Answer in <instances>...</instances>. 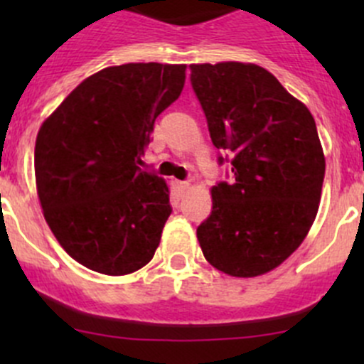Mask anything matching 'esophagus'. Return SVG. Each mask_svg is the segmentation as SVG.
I'll use <instances>...</instances> for the list:
<instances>
[{"mask_svg": "<svg viewBox=\"0 0 364 364\" xmlns=\"http://www.w3.org/2000/svg\"><path fill=\"white\" fill-rule=\"evenodd\" d=\"M178 186H179V190H188L190 188V183L188 181H179Z\"/></svg>", "mask_w": 364, "mask_h": 364, "instance_id": "obj_1", "label": "esophagus"}]
</instances>
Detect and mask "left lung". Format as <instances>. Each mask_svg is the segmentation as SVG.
Instances as JSON below:
<instances>
[{
    "label": "left lung",
    "instance_id": "8db88e82",
    "mask_svg": "<svg viewBox=\"0 0 364 364\" xmlns=\"http://www.w3.org/2000/svg\"><path fill=\"white\" fill-rule=\"evenodd\" d=\"M215 148L232 155L234 181L211 188L197 229L209 264L237 278L266 274L314 225L326 159L311 112L253 63L190 65ZM223 161V159H220Z\"/></svg>",
    "mask_w": 364,
    "mask_h": 364
}]
</instances>
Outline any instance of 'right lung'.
<instances>
[{
  "mask_svg": "<svg viewBox=\"0 0 364 364\" xmlns=\"http://www.w3.org/2000/svg\"><path fill=\"white\" fill-rule=\"evenodd\" d=\"M186 65L127 63L84 79L40 127L35 181L47 225L102 274L144 267L171 215L168 185L142 171L153 124L181 95Z\"/></svg>",
  "mask_w": 364,
  "mask_h": 364,
  "instance_id": "1",
  "label": "right lung"
}]
</instances>
